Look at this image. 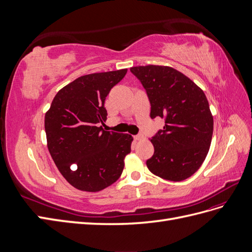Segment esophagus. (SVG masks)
I'll return each instance as SVG.
<instances>
[{"label": "esophagus", "mask_w": 252, "mask_h": 252, "mask_svg": "<svg viewBox=\"0 0 252 252\" xmlns=\"http://www.w3.org/2000/svg\"><path fill=\"white\" fill-rule=\"evenodd\" d=\"M133 139H134L135 141H141V140L144 139V135H143V134H136V135L133 136Z\"/></svg>", "instance_id": "34e87169"}]
</instances>
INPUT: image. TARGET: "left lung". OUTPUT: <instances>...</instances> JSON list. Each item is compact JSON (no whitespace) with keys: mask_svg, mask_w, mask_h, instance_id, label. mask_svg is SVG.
Segmentation results:
<instances>
[{"mask_svg":"<svg viewBox=\"0 0 252 252\" xmlns=\"http://www.w3.org/2000/svg\"><path fill=\"white\" fill-rule=\"evenodd\" d=\"M130 71L149 98L150 118L165 125L151 138L155 154L146 165L158 177L180 182L200 168L212 139L213 118L204 91L168 66H136Z\"/></svg>","mask_w":252,"mask_h":252,"instance_id":"1","label":"left lung"}]
</instances>
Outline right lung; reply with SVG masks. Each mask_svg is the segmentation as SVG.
<instances>
[{
	"label": "right lung",
	"instance_id": "right-lung-1",
	"mask_svg": "<svg viewBox=\"0 0 252 252\" xmlns=\"http://www.w3.org/2000/svg\"><path fill=\"white\" fill-rule=\"evenodd\" d=\"M127 69L78 78L56 94L45 114L47 146L67 182L82 191L96 192L113 184L124 169L132 136L105 131L106 96Z\"/></svg>",
	"mask_w": 252,
	"mask_h": 252
}]
</instances>
